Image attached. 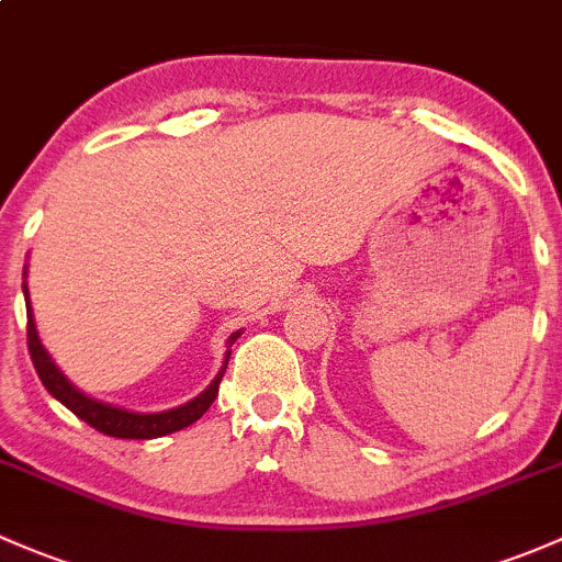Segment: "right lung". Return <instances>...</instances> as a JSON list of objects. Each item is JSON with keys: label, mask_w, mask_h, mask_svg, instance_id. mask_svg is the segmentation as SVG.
<instances>
[{"label": "right lung", "mask_w": 562, "mask_h": 562, "mask_svg": "<svg viewBox=\"0 0 562 562\" xmlns=\"http://www.w3.org/2000/svg\"><path fill=\"white\" fill-rule=\"evenodd\" d=\"M23 299H26V341H29V356H32L34 369H37L40 380L47 393L53 398L61 401L72 415H78L82 423H88L91 428H97L99 434H108L115 436V439H158V436H167L175 434V430L188 428L191 423H196L199 417L204 415L206 409L212 406V401L217 398V387H221L223 374H226V366L228 358H232V350L226 352V360H223V369L221 374L212 380V385L204 390L202 395H196L193 401L188 404L177 406V409L169 412H156V415H137V412H126V409H117V406L102 404V401H93L88 395H82L67 376L58 371V366L53 363L50 356L45 352V347L40 345V336H37V326H34V315H32V304H29V291H26V282H23ZM241 330L228 336V347L239 339Z\"/></svg>", "instance_id": "obj_1"}]
</instances>
